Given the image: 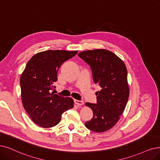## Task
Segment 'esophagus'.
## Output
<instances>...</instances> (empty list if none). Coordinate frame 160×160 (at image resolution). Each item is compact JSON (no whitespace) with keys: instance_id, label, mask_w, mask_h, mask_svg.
Masks as SVG:
<instances>
[{"instance_id":"esophagus-1","label":"esophagus","mask_w":160,"mask_h":160,"mask_svg":"<svg viewBox=\"0 0 160 160\" xmlns=\"http://www.w3.org/2000/svg\"><path fill=\"white\" fill-rule=\"evenodd\" d=\"M74 102H75V104L76 105H78V106H82V104H84L83 101H82V100H74Z\"/></svg>"}]
</instances>
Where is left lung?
Returning <instances> with one entry per match:
<instances>
[{
    "label": "left lung",
    "instance_id": "obj_1",
    "mask_svg": "<svg viewBox=\"0 0 160 160\" xmlns=\"http://www.w3.org/2000/svg\"><path fill=\"white\" fill-rule=\"evenodd\" d=\"M78 56L90 66L94 82L101 87L100 91L96 92L97 103H86L92 109L93 118L85 125L94 132H105L117 123L128 101L126 66L118 56L108 50L83 51Z\"/></svg>",
    "mask_w": 160,
    "mask_h": 160
}]
</instances>
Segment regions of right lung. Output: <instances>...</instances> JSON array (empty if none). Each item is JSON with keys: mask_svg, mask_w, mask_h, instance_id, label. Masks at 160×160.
I'll return each instance as SVG.
<instances>
[{"mask_svg": "<svg viewBox=\"0 0 160 160\" xmlns=\"http://www.w3.org/2000/svg\"><path fill=\"white\" fill-rule=\"evenodd\" d=\"M78 51L47 50L35 54L28 62L20 78L24 109L33 122L48 128L60 123L62 114L73 107V99L51 93L56 88L57 73L63 62Z\"/></svg>", "mask_w": 160, "mask_h": 160, "instance_id": "right-lung-1", "label": "right lung"}]
</instances>
